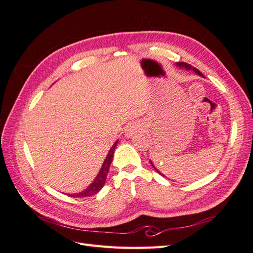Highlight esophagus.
Instances as JSON below:
<instances>
[{"label": "esophagus", "mask_w": 253, "mask_h": 253, "mask_svg": "<svg viewBox=\"0 0 253 253\" xmlns=\"http://www.w3.org/2000/svg\"><path fill=\"white\" fill-rule=\"evenodd\" d=\"M137 128H138V126L136 124H131L126 128V135L127 137H132L135 134V132H137Z\"/></svg>", "instance_id": "obj_1"}]
</instances>
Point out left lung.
<instances>
[{"label": "left lung", "instance_id": "1", "mask_svg": "<svg viewBox=\"0 0 253 253\" xmlns=\"http://www.w3.org/2000/svg\"><path fill=\"white\" fill-rule=\"evenodd\" d=\"M176 65H177V66H179L180 68H185V70H187V71H193L195 74H197L198 76H202V77H204V76H203V74L200 72V71H198L197 70V68H195V67H193V66H191L190 64H188V63H185V62H177V63H176ZM150 163H151V165H152V167L153 168H154V169H155V171H157V173H159L160 175H163V176H165L164 174H162V173H160L159 171H158V169H156V168L154 167V165H153V163L151 162V160H150Z\"/></svg>", "mask_w": 253, "mask_h": 253}]
</instances>
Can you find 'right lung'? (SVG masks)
I'll return each mask as SVG.
<instances>
[{
  "label": "right lung",
  "instance_id": "right-lung-1",
  "mask_svg": "<svg viewBox=\"0 0 253 253\" xmlns=\"http://www.w3.org/2000/svg\"><path fill=\"white\" fill-rule=\"evenodd\" d=\"M117 143H118V140L113 144V147L109 151L108 155H106V158L104 159V163L101 167V169H100V171H99V173L96 176V178L94 179V181L91 182L85 190H83L82 192L76 193V194H67V195L73 196V197H86V196L95 195L96 193H98L99 191L102 189V187L104 186V183H105L106 176H108V173H109V170H110V166H111L112 159H113V156H114V152H115V149H116Z\"/></svg>",
  "mask_w": 253,
  "mask_h": 253
}]
</instances>
